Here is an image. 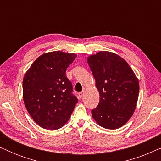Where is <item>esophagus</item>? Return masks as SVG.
Masks as SVG:
<instances>
[{
    "label": "esophagus",
    "instance_id": "1",
    "mask_svg": "<svg viewBox=\"0 0 161 161\" xmlns=\"http://www.w3.org/2000/svg\"><path fill=\"white\" fill-rule=\"evenodd\" d=\"M83 94H84V91H83V92H80L78 93V96H79V97L80 98H82L83 97Z\"/></svg>",
    "mask_w": 161,
    "mask_h": 161
}]
</instances>
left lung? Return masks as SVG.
I'll return each instance as SVG.
<instances>
[{"label": "left lung", "instance_id": "1", "mask_svg": "<svg viewBox=\"0 0 161 161\" xmlns=\"http://www.w3.org/2000/svg\"><path fill=\"white\" fill-rule=\"evenodd\" d=\"M88 63L96 80L100 102L92 110L94 119L106 129H117L133 115L139 83L130 67L115 53L100 51L89 57Z\"/></svg>", "mask_w": 161, "mask_h": 161}]
</instances>
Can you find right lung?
Returning <instances> with one entry per match:
<instances>
[{"mask_svg": "<svg viewBox=\"0 0 161 161\" xmlns=\"http://www.w3.org/2000/svg\"><path fill=\"white\" fill-rule=\"evenodd\" d=\"M76 56L61 51L45 53L25 74L24 103L33 119L43 128L55 130L63 127L78 103L71 81L66 76Z\"/></svg>", "mask_w": 161, "mask_h": 161, "instance_id": "add662e5", "label": "right lung"}]
</instances>
